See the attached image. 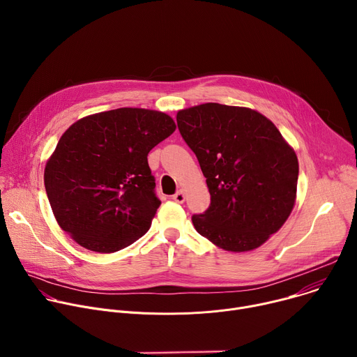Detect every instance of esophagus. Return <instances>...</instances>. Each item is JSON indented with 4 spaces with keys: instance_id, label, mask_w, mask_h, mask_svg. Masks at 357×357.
<instances>
[{
    "instance_id": "34e87169",
    "label": "esophagus",
    "mask_w": 357,
    "mask_h": 357,
    "mask_svg": "<svg viewBox=\"0 0 357 357\" xmlns=\"http://www.w3.org/2000/svg\"><path fill=\"white\" fill-rule=\"evenodd\" d=\"M174 200L178 203H183L185 202V190L179 189L175 195H174Z\"/></svg>"
}]
</instances>
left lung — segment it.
<instances>
[{
    "label": "left lung",
    "instance_id": "8db88e82",
    "mask_svg": "<svg viewBox=\"0 0 357 357\" xmlns=\"http://www.w3.org/2000/svg\"><path fill=\"white\" fill-rule=\"evenodd\" d=\"M206 178L211 206L193 215L199 234L243 252L264 244L291 215L298 158L271 120L248 107L205 103L176 114Z\"/></svg>",
    "mask_w": 357,
    "mask_h": 357
}]
</instances>
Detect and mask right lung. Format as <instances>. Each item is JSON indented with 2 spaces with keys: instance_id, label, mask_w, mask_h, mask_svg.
Listing matches in <instances>:
<instances>
[{
  "instance_id": "obj_1",
  "label": "right lung",
  "mask_w": 357,
  "mask_h": 357,
  "mask_svg": "<svg viewBox=\"0 0 357 357\" xmlns=\"http://www.w3.org/2000/svg\"><path fill=\"white\" fill-rule=\"evenodd\" d=\"M175 128L162 112L132 107L72 124L43 174L61 229L96 252H116L142 237L161 205L148 152Z\"/></svg>"
}]
</instances>
